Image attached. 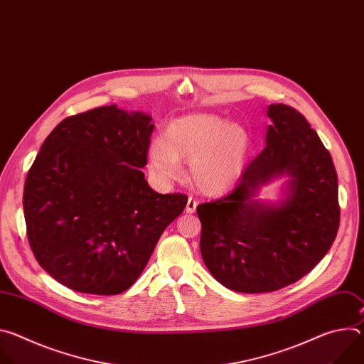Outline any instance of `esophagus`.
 <instances>
[{
    "label": "esophagus",
    "instance_id": "obj_1",
    "mask_svg": "<svg viewBox=\"0 0 364 364\" xmlns=\"http://www.w3.org/2000/svg\"><path fill=\"white\" fill-rule=\"evenodd\" d=\"M197 204H198V201L194 198V197H188V200H187V205H186V212L187 213H194L196 212V209H197Z\"/></svg>",
    "mask_w": 364,
    "mask_h": 364
}]
</instances>
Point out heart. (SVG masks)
Wrapping results in <instances>:
<instances>
[{
    "label": "heart",
    "mask_w": 364,
    "mask_h": 364,
    "mask_svg": "<svg viewBox=\"0 0 364 364\" xmlns=\"http://www.w3.org/2000/svg\"><path fill=\"white\" fill-rule=\"evenodd\" d=\"M249 152L246 131L212 114H194L174 119L161 138L148 148L149 171L160 183L183 174L181 160L190 161L191 178L207 194L233 187L242 176Z\"/></svg>",
    "instance_id": "1"
}]
</instances>
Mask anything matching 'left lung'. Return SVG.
Here are the masks:
<instances>
[{
    "mask_svg": "<svg viewBox=\"0 0 364 364\" xmlns=\"http://www.w3.org/2000/svg\"><path fill=\"white\" fill-rule=\"evenodd\" d=\"M267 146L223 198L197 205L200 252L210 274L237 292H272L306 275L331 247L338 184L330 152L296 109L269 105ZM290 176L285 200H255L274 178Z\"/></svg>",
    "mask_w": 364,
    "mask_h": 364,
    "instance_id": "1",
    "label": "left lung"
}]
</instances>
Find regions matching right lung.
<instances>
[{"mask_svg": "<svg viewBox=\"0 0 364 364\" xmlns=\"http://www.w3.org/2000/svg\"><path fill=\"white\" fill-rule=\"evenodd\" d=\"M151 119L117 105L69 117L46 138L27 174L30 247L40 267L73 291H127L184 210L186 194L154 191L141 171Z\"/></svg>", "mask_w": 364, "mask_h": 364, "instance_id": "add662e5", "label": "right lung"}]
</instances>
